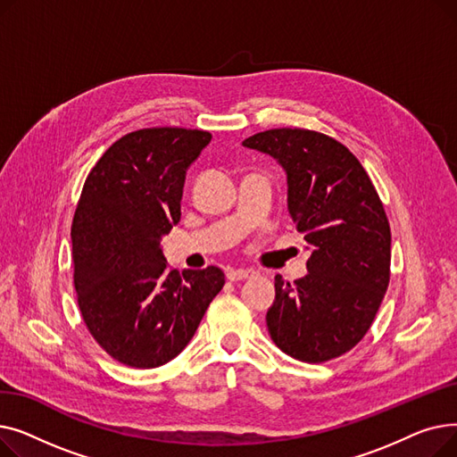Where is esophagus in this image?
<instances>
[{"instance_id":"esophagus-1","label":"esophagus","mask_w":457,"mask_h":457,"mask_svg":"<svg viewBox=\"0 0 457 457\" xmlns=\"http://www.w3.org/2000/svg\"><path fill=\"white\" fill-rule=\"evenodd\" d=\"M257 272L252 269H229L228 270V279L229 281H241V279H248L253 278Z\"/></svg>"}]
</instances>
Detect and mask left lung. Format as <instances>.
<instances>
[{"label": "left lung", "instance_id": "left-lung-1", "mask_svg": "<svg viewBox=\"0 0 457 457\" xmlns=\"http://www.w3.org/2000/svg\"><path fill=\"white\" fill-rule=\"evenodd\" d=\"M246 148L285 168L289 212L311 248L307 276H276L267 326L279 350L303 363L350 352L374 322L391 278V228L359 159L324 133L279 128Z\"/></svg>", "mask_w": 457, "mask_h": 457}]
</instances>
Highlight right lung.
<instances>
[{"instance_id": "add662e5", "label": "right lung", "mask_w": 457, "mask_h": 457, "mask_svg": "<svg viewBox=\"0 0 457 457\" xmlns=\"http://www.w3.org/2000/svg\"><path fill=\"white\" fill-rule=\"evenodd\" d=\"M209 140L202 129H137L85 179L71 222L78 305L94 341L122 365L174 359L226 283L219 267L179 274L161 252L181 219L187 168Z\"/></svg>"}]
</instances>
